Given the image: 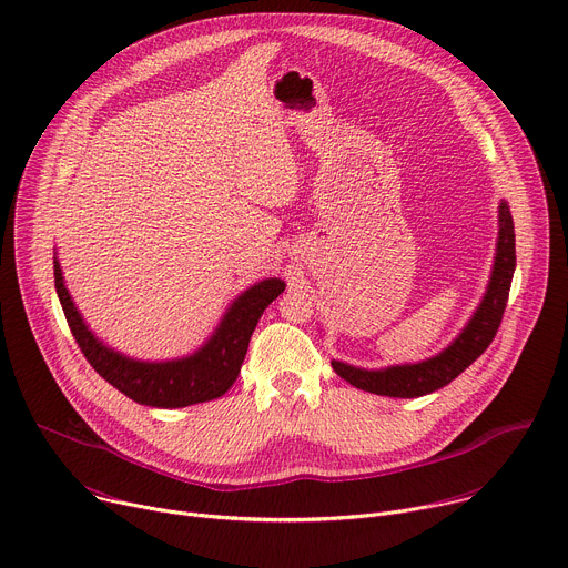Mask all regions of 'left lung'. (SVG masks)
Segmentation results:
<instances>
[{"label": "left lung", "mask_w": 568, "mask_h": 568, "mask_svg": "<svg viewBox=\"0 0 568 568\" xmlns=\"http://www.w3.org/2000/svg\"><path fill=\"white\" fill-rule=\"evenodd\" d=\"M517 267V246H514V222L509 205L500 201L498 205V242H496V257H494V272L487 285V294L483 296L478 311L464 326V331L453 339L448 348L439 355L424 359L417 365H396L387 369H359L346 363L333 359V369L346 383L357 389H365L378 396H394V398H417L455 381L464 369L474 365L476 359L487 351L491 339L498 333L503 322V313L509 296V285Z\"/></svg>", "instance_id": "1"}]
</instances>
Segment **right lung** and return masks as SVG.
Listing matches in <instances>:
<instances>
[{
	"label": "right lung",
	"instance_id": "1",
	"mask_svg": "<svg viewBox=\"0 0 568 568\" xmlns=\"http://www.w3.org/2000/svg\"><path fill=\"white\" fill-rule=\"evenodd\" d=\"M54 283L68 326L90 367L135 403L168 409L213 400L231 389L244 363L257 320L285 290L281 278L255 283L233 301L217 331L199 351L187 357L168 359V363H142V359H133L109 348L90 333L63 283V272L57 257Z\"/></svg>",
	"mask_w": 568,
	"mask_h": 568
}]
</instances>
